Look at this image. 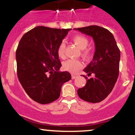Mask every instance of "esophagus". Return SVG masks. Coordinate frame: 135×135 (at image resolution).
<instances>
[{
	"label": "esophagus",
	"instance_id": "obj_1",
	"mask_svg": "<svg viewBox=\"0 0 135 135\" xmlns=\"http://www.w3.org/2000/svg\"><path fill=\"white\" fill-rule=\"evenodd\" d=\"M77 77V75H74V74H72V79H75V78H76Z\"/></svg>",
	"mask_w": 135,
	"mask_h": 135
}]
</instances>
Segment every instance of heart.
<instances>
[{
    "instance_id": "b5f03b06",
    "label": "heart",
    "mask_w": 135,
    "mask_h": 135,
    "mask_svg": "<svg viewBox=\"0 0 135 135\" xmlns=\"http://www.w3.org/2000/svg\"><path fill=\"white\" fill-rule=\"evenodd\" d=\"M72 41L75 45L81 49V56L85 60H88L92 56V51L89 48H87L89 45V39L83 35H75L72 38ZM66 45L64 42H61L57 48V54L60 58L65 57ZM63 69L72 74H76L83 67V63L79 60L69 59L63 63Z\"/></svg>"
}]
</instances>
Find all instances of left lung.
Returning <instances> with one entry per match:
<instances>
[{"mask_svg": "<svg viewBox=\"0 0 135 135\" xmlns=\"http://www.w3.org/2000/svg\"><path fill=\"white\" fill-rule=\"evenodd\" d=\"M92 37L95 44L93 59L84 71L86 75L85 86L77 90L80 98L95 103L103 101L111 93L118 78L120 53L112 33L102 27L91 25L74 28Z\"/></svg>", "mask_w": 135, "mask_h": 135, "instance_id": "obj_1", "label": "left lung"}]
</instances>
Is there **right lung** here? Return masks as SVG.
Masks as SVG:
<instances>
[{
  "mask_svg": "<svg viewBox=\"0 0 135 135\" xmlns=\"http://www.w3.org/2000/svg\"><path fill=\"white\" fill-rule=\"evenodd\" d=\"M71 28L35 27L25 33L16 52L17 75L32 100L47 104L60 97L62 85L71 79L68 72H60L61 64L57 48Z\"/></svg>",
  "mask_w": 135,
  "mask_h": 135,
  "instance_id": "obj_1",
  "label": "right lung"
}]
</instances>
